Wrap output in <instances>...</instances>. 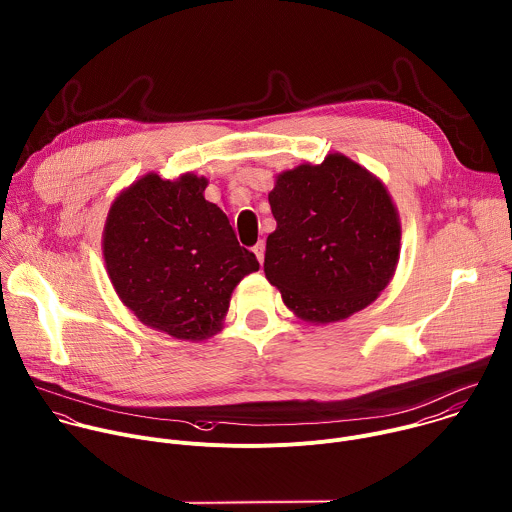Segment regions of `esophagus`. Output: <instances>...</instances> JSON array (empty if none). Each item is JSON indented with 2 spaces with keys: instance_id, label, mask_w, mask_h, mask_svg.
<instances>
[{
  "instance_id": "1",
  "label": "esophagus",
  "mask_w": 512,
  "mask_h": 512,
  "mask_svg": "<svg viewBox=\"0 0 512 512\" xmlns=\"http://www.w3.org/2000/svg\"><path fill=\"white\" fill-rule=\"evenodd\" d=\"M264 250H266V246H264V242H258L254 248H252V252L256 254V258H258V262L262 264L264 262Z\"/></svg>"
}]
</instances>
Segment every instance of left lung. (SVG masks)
Listing matches in <instances>:
<instances>
[{
    "label": "left lung",
    "instance_id": "obj_1",
    "mask_svg": "<svg viewBox=\"0 0 512 512\" xmlns=\"http://www.w3.org/2000/svg\"><path fill=\"white\" fill-rule=\"evenodd\" d=\"M268 201L276 230L264 272L298 319L343 321L389 284L401 224L385 185L365 167L329 153L321 165L278 173Z\"/></svg>",
    "mask_w": 512,
    "mask_h": 512
}]
</instances>
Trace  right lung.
<instances>
[{"label":"right lung","mask_w":512,"mask_h":512,"mask_svg":"<svg viewBox=\"0 0 512 512\" xmlns=\"http://www.w3.org/2000/svg\"><path fill=\"white\" fill-rule=\"evenodd\" d=\"M206 177L147 173L119 193L102 232L109 278L147 327L183 341L222 329L238 282L260 268L228 216L203 197Z\"/></svg>","instance_id":"1"}]
</instances>
